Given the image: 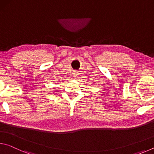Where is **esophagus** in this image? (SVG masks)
Wrapping results in <instances>:
<instances>
[{"label": "esophagus", "instance_id": "obj_1", "mask_svg": "<svg viewBox=\"0 0 154 154\" xmlns=\"http://www.w3.org/2000/svg\"><path fill=\"white\" fill-rule=\"evenodd\" d=\"M72 75H73L74 77H78V72L77 71H74L73 73H72Z\"/></svg>", "mask_w": 154, "mask_h": 154}]
</instances>
